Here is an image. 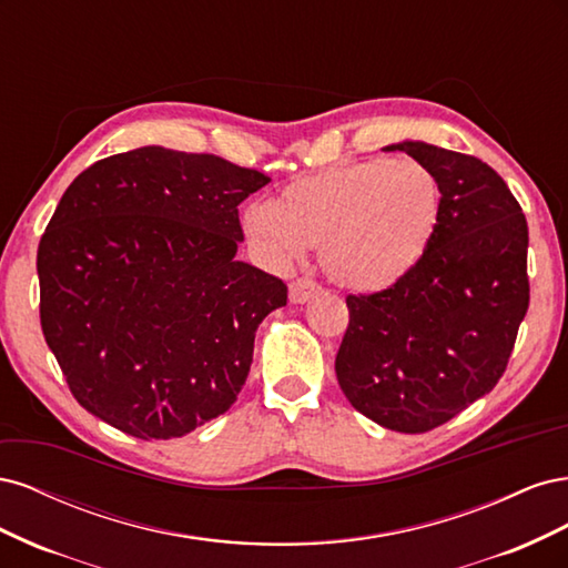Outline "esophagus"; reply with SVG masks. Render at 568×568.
<instances>
[{"mask_svg":"<svg viewBox=\"0 0 568 568\" xmlns=\"http://www.w3.org/2000/svg\"><path fill=\"white\" fill-rule=\"evenodd\" d=\"M317 288L320 286L315 282H311V280L291 282V286H288V301L294 303V305H303V303H307L317 294Z\"/></svg>","mask_w":568,"mask_h":568,"instance_id":"1","label":"esophagus"}]
</instances>
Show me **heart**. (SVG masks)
Instances as JSON below:
<instances>
[{"label":"heart","mask_w":568,"mask_h":568,"mask_svg":"<svg viewBox=\"0 0 568 568\" xmlns=\"http://www.w3.org/2000/svg\"><path fill=\"white\" fill-rule=\"evenodd\" d=\"M443 189L415 159H369L288 182L277 203L244 211V234L272 267L301 261L320 244V263L351 291H384L415 270L432 246Z\"/></svg>","instance_id":"heart-1"}]
</instances>
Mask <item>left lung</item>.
<instances>
[{"mask_svg":"<svg viewBox=\"0 0 568 568\" xmlns=\"http://www.w3.org/2000/svg\"><path fill=\"white\" fill-rule=\"evenodd\" d=\"M384 149L434 170L443 213L415 270L379 294L346 298L336 379L367 419L424 434L500 382L528 311V225L484 161L422 140Z\"/></svg>","mask_w":568,"mask_h":568,"instance_id":"1","label":"left lung"}]
</instances>
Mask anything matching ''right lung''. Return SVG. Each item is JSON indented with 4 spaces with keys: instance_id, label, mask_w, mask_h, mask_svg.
<instances>
[{
    "instance_id": "1",
    "label": "right lung",
    "mask_w": 568,
    "mask_h": 568,
    "mask_svg": "<svg viewBox=\"0 0 568 568\" xmlns=\"http://www.w3.org/2000/svg\"><path fill=\"white\" fill-rule=\"evenodd\" d=\"M270 182L209 153L142 146L65 189L38 248L40 320L75 400L142 440L232 407L286 284L244 261L239 203Z\"/></svg>"
}]
</instances>
